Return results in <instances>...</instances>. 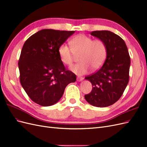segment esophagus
<instances>
[{
    "label": "esophagus",
    "instance_id": "34e87169",
    "mask_svg": "<svg viewBox=\"0 0 147 147\" xmlns=\"http://www.w3.org/2000/svg\"><path fill=\"white\" fill-rule=\"evenodd\" d=\"M83 80V77H78L77 78V80L78 81V82H82V80Z\"/></svg>",
    "mask_w": 147,
    "mask_h": 147
}]
</instances>
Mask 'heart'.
Returning <instances> with one entry per match:
<instances>
[{"label": "heart", "mask_w": 147, "mask_h": 147, "mask_svg": "<svg viewBox=\"0 0 147 147\" xmlns=\"http://www.w3.org/2000/svg\"><path fill=\"white\" fill-rule=\"evenodd\" d=\"M70 48L62 44L58 48V54L62 63L67 65L72 64L74 55L80 54V63L70 67L71 71L79 75L88 73L91 67L96 70L101 67L106 59L107 50L101 40H93L84 34L75 36L69 42Z\"/></svg>", "instance_id": "1"}]
</instances>
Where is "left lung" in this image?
I'll return each instance as SVG.
<instances>
[{"mask_svg":"<svg viewBox=\"0 0 147 147\" xmlns=\"http://www.w3.org/2000/svg\"><path fill=\"white\" fill-rule=\"evenodd\" d=\"M91 35L105 43L107 54L102 67L84 78L92 85L91 92L84 98L93 106L105 107L115 103L127 86L130 56L125 42L119 35L109 30L93 31Z\"/></svg>","mask_w":147,"mask_h":147,"instance_id":"obj_1","label":"left lung"}]
</instances>
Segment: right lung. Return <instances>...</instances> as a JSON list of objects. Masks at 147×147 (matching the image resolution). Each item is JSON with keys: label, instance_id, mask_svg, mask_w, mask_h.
<instances>
[{"label": "right lung", "instance_id": "right-lung-1", "mask_svg": "<svg viewBox=\"0 0 147 147\" xmlns=\"http://www.w3.org/2000/svg\"><path fill=\"white\" fill-rule=\"evenodd\" d=\"M75 31L42 29L26 40L18 62L20 82L30 99L43 107L55 104L65 87L76 81V75L67 70L58 48Z\"/></svg>", "mask_w": 147, "mask_h": 147}]
</instances>
